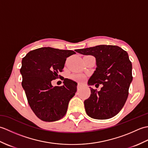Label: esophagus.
I'll list each match as a JSON object with an SVG mask.
<instances>
[{
    "mask_svg": "<svg viewBox=\"0 0 148 148\" xmlns=\"http://www.w3.org/2000/svg\"><path fill=\"white\" fill-rule=\"evenodd\" d=\"M83 86V84H81V83H78V84H77V88H81V87Z\"/></svg>",
    "mask_w": 148,
    "mask_h": 148,
    "instance_id": "34e87169",
    "label": "esophagus"
}]
</instances>
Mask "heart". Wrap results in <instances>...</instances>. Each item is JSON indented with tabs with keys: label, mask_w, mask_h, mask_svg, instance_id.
I'll return each mask as SVG.
<instances>
[{
	"label": "heart",
	"mask_w": 148,
	"mask_h": 148,
	"mask_svg": "<svg viewBox=\"0 0 148 148\" xmlns=\"http://www.w3.org/2000/svg\"><path fill=\"white\" fill-rule=\"evenodd\" d=\"M71 77L72 78V79H75V80H83L84 78V77L83 76H82V75H80V74H74V75H72Z\"/></svg>",
	"instance_id": "obj_1"
}]
</instances>
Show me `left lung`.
<instances>
[{"mask_svg":"<svg viewBox=\"0 0 148 148\" xmlns=\"http://www.w3.org/2000/svg\"><path fill=\"white\" fill-rule=\"evenodd\" d=\"M84 55L96 58L97 67L88 81L89 85L102 84L100 91L90 88L84 108L90 117L107 119L114 117L124 106L132 81V65L126 51L118 46L99 45L76 49Z\"/></svg>","mask_w":148,"mask_h":148,"instance_id":"1","label":"left lung"}]
</instances>
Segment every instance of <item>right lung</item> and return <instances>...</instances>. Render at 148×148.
Returning a JSON list of instances; mask_svg holds the SVG:
<instances>
[{
    "label": "right lung",
    "mask_w": 148,
    "mask_h": 148,
    "mask_svg": "<svg viewBox=\"0 0 148 148\" xmlns=\"http://www.w3.org/2000/svg\"><path fill=\"white\" fill-rule=\"evenodd\" d=\"M76 52L45 47L30 51L22 59L21 85L28 102L40 119L47 122L59 120L67 111L70 100L77 91L76 82L63 78L64 85L53 86L63 71L66 59Z\"/></svg>",
    "instance_id": "1"
}]
</instances>
